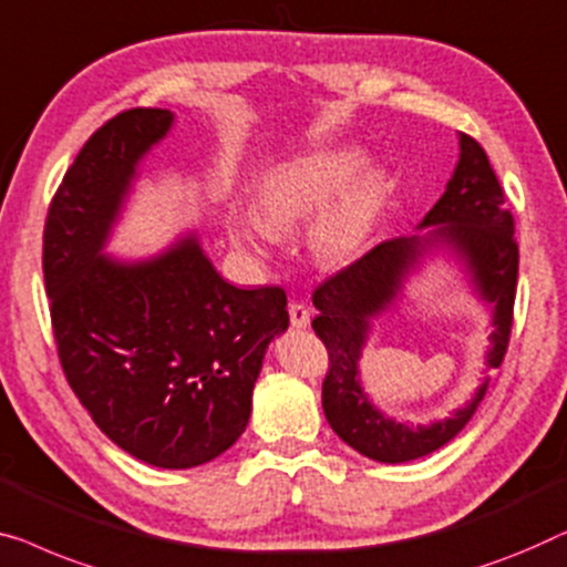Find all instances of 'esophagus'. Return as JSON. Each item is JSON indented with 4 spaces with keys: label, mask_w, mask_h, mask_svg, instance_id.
Masks as SVG:
<instances>
[{
    "label": "esophagus",
    "mask_w": 567,
    "mask_h": 567,
    "mask_svg": "<svg viewBox=\"0 0 567 567\" xmlns=\"http://www.w3.org/2000/svg\"><path fill=\"white\" fill-rule=\"evenodd\" d=\"M289 317H291V324L293 327H307L309 324V317H311V311H309V307L307 303H301V301H291L289 303Z\"/></svg>",
    "instance_id": "obj_1"
}]
</instances>
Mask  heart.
<instances>
[{
  "instance_id": "obj_1",
  "label": "heart",
  "mask_w": 567,
  "mask_h": 567,
  "mask_svg": "<svg viewBox=\"0 0 567 567\" xmlns=\"http://www.w3.org/2000/svg\"><path fill=\"white\" fill-rule=\"evenodd\" d=\"M358 145L319 147L281 163L264 178L260 212H235L229 237L237 248L264 256L278 229L307 223L309 248L324 264H348L375 237L389 204L391 182L379 166H365Z\"/></svg>"
}]
</instances>
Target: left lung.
Masks as SVG:
<instances>
[{"label":"left lung","instance_id":"left-lung-1","mask_svg":"<svg viewBox=\"0 0 567 567\" xmlns=\"http://www.w3.org/2000/svg\"><path fill=\"white\" fill-rule=\"evenodd\" d=\"M461 137V158L445 194L420 223L424 233L393 237L315 291L317 338L330 352V371L322 383V409L334 434L360 455L379 463H409L447 445L471 422L486 396L488 375L465 406L430 424L396 422L368 399L360 381V358L373 319L396 307L404 284L424 256L440 250L463 266L471 289L491 309L486 368H498L512 332L519 248L514 217L504 204L502 184L488 155L471 135Z\"/></svg>","mask_w":567,"mask_h":567}]
</instances>
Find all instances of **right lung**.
Returning a JSON list of instances; mask_svg holds the SVG:
<instances>
[{
	"mask_svg": "<svg viewBox=\"0 0 567 567\" xmlns=\"http://www.w3.org/2000/svg\"><path fill=\"white\" fill-rule=\"evenodd\" d=\"M174 127L168 110L112 117L48 209L43 274L65 379L114 445L155 467L215 461L248 426L286 291L237 289L186 233L158 256H106L137 168Z\"/></svg>",
	"mask_w": 567,
	"mask_h": 567,
	"instance_id": "right-lung-1",
	"label": "right lung"
}]
</instances>
